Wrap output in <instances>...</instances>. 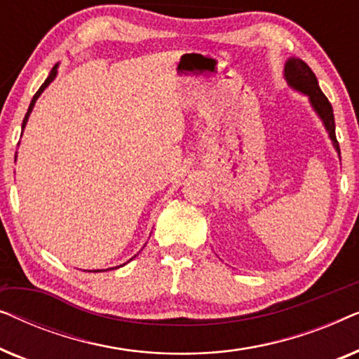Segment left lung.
<instances>
[{
  "instance_id": "obj_1",
  "label": "left lung",
  "mask_w": 359,
  "mask_h": 359,
  "mask_svg": "<svg viewBox=\"0 0 359 359\" xmlns=\"http://www.w3.org/2000/svg\"><path fill=\"white\" fill-rule=\"evenodd\" d=\"M284 76H286L289 86L309 96V101H311L313 111H316L318 117L323 121V126H325L328 135H330L333 147H335L338 155H340V145H338L335 135V117H333L332 104L330 101L327 100V96L322 93L311 67H309L306 62H302L301 58L292 57L289 58L286 65H284Z\"/></svg>"
}]
</instances>
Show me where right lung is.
Masks as SVG:
<instances>
[{
	"label": "right lung",
	"instance_id": "add662e5",
	"mask_svg": "<svg viewBox=\"0 0 359 359\" xmlns=\"http://www.w3.org/2000/svg\"><path fill=\"white\" fill-rule=\"evenodd\" d=\"M57 67H58V65H55V67H53V68H52V70H50V73H48L47 80L42 83V86H41V88H39V91L36 93V95H34V97H32V101H31V104H29V109H27V112H26V117H24V121H22V129H24V127H26V124H27L29 114H31V112H32V107H34V104H36L37 97H39V96H41V93H42L43 90H46V88H47L48 85H50V83L53 81V78H55V76H57ZM130 259H132V258H130ZM116 268H117V266H116ZM111 269H112V268H111ZM100 271H102V269H95V271H93V273H100Z\"/></svg>",
	"mask_w": 359,
	"mask_h": 359
}]
</instances>
